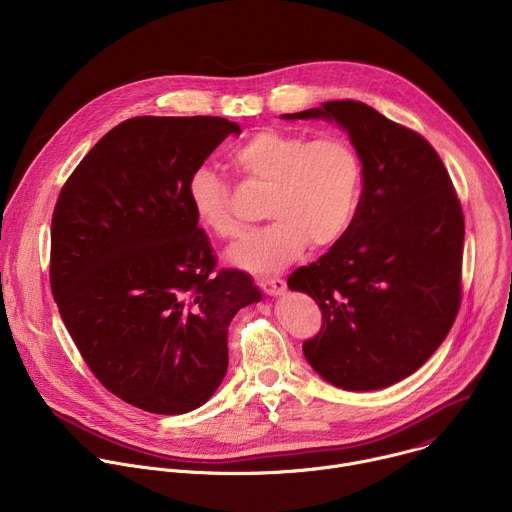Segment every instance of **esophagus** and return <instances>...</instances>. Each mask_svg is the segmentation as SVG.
<instances>
[{"mask_svg":"<svg viewBox=\"0 0 512 512\" xmlns=\"http://www.w3.org/2000/svg\"><path fill=\"white\" fill-rule=\"evenodd\" d=\"M257 283L267 296H279L285 291V281L281 277H259Z\"/></svg>","mask_w":512,"mask_h":512,"instance_id":"34e87169","label":"esophagus"}]
</instances>
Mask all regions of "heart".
I'll use <instances>...</instances> for the list:
<instances>
[{
	"instance_id": "obj_1",
	"label": "heart",
	"mask_w": 512,
	"mask_h": 512,
	"mask_svg": "<svg viewBox=\"0 0 512 512\" xmlns=\"http://www.w3.org/2000/svg\"><path fill=\"white\" fill-rule=\"evenodd\" d=\"M231 162L245 182L269 190L265 216L275 221L233 247L231 263L273 273L296 261L306 245L332 247L352 227L362 194V162L348 139L261 129L233 150ZM186 196L198 225L214 237L233 241L247 233L233 210L229 184L212 170H194Z\"/></svg>"
}]
</instances>
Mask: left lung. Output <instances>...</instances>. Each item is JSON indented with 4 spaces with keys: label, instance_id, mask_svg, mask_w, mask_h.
Masks as SVG:
<instances>
[{
    "label": "left lung",
    "instance_id": "8db88e82",
    "mask_svg": "<svg viewBox=\"0 0 512 512\" xmlns=\"http://www.w3.org/2000/svg\"><path fill=\"white\" fill-rule=\"evenodd\" d=\"M285 117L334 119L362 162L352 227L287 279L322 312V328L304 342V354L340 389L389 387L421 367L458 316L464 253L458 192L423 135L360 101H326Z\"/></svg>",
    "mask_w": 512,
    "mask_h": 512
}]
</instances>
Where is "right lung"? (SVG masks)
<instances>
[{"label":"right lung","mask_w":512,"mask_h":512,"mask_svg":"<svg viewBox=\"0 0 512 512\" xmlns=\"http://www.w3.org/2000/svg\"><path fill=\"white\" fill-rule=\"evenodd\" d=\"M237 123L131 117L64 182L50 229V287L99 383L125 403L180 415L229 367V324L261 300L251 277L218 269L186 196L194 170Z\"/></svg>","instance_id":"right-lung-1"}]
</instances>
